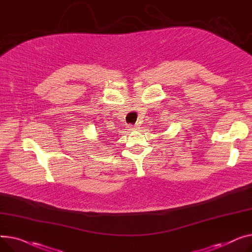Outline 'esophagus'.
I'll use <instances>...</instances> for the list:
<instances>
[{"label": "esophagus", "mask_w": 252, "mask_h": 252, "mask_svg": "<svg viewBox=\"0 0 252 252\" xmlns=\"http://www.w3.org/2000/svg\"><path fill=\"white\" fill-rule=\"evenodd\" d=\"M126 128H127V129H126V130H127V132H129V133H130V132L132 133L133 131H135V130H136L134 127H132L131 125H128V126H126Z\"/></svg>", "instance_id": "1"}]
</instances>
